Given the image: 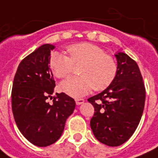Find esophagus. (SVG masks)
<instances>
[{"mask_svg":"<svg viewBox=\"0 0 158 158\" xmlns=\"http://www.w3.org/2000/svg\"><path fill=\"white\" fill-rule=\"evenodd\" d=\"M84 99H82V98L75 99V102H76L77 105H80V104L84 103Z\"/></svg>","mask_w":158,"mask_h":158,"instance_id":"obj_1","label":"esophagus"}]
</instances>
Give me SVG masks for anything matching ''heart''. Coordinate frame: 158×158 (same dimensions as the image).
Returning <instances> with one entry per match:
<instances>
[{
    "instance_id": "b5f03b06",
    "label": "heart",
    "mask_w": 158,
    "mask_h": 158,
    "mask_svg": "<svg viewBox=\"0 0 158 158\" xmlns=\"http://www.w3.org/2000/svg\"><path fill=\"white\" fill-rule=\"evenodd\" d=\"M69 56L54 52L49 58V66L55 76L64 79L74 72V65L83 64L80 76L70 77L60 84L65 94L74 98L84 96L92 89L102 91L114 81L118 66L115 60L98 46L89 43L73 44L67 48Z\"/></svg>"
}]
</instances>
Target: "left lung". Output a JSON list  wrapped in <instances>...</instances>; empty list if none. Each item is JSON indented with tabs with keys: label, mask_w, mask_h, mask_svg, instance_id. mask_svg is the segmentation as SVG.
<instances>
[{
	"label": "left lung",
	"mask_w": 158,
	"mask_h": 158,
	"mask_svg": "<svg viewBox=\"0 0 158 158\" xmlns=\"http://www.w3.org/2000/svg\"><path fill=\"white\" fill-rule=\"evenodd\" d=\"M114 81L104 91L89 98L94 107L90 126L94 136L110 147L120 146L135 133L142 117L145 87L139 68L127 54L119 52Z\"/></svg>",
	"instance_id": "left-lung-1"
}]
</instances>
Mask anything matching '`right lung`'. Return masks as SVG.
<instances>
[{"label":"right lung","instance_id":"1","mask_svg":"<svg viewBox=\"0 0 158 158\" xmlns=\"http://www.w3.org/2000/svg\"><path fill=\"white\" fill-rule=\"evenodd\" d=\"M44 44L22 60L14 78L11 105L21 134L33 144L47 147L59 139L75 102L64 93L52 98L56 83L49 66L51 51ZM53 98V104L48 99Z\"/></svg>","mask_w":158,"mask_h":158}]
</instances>
